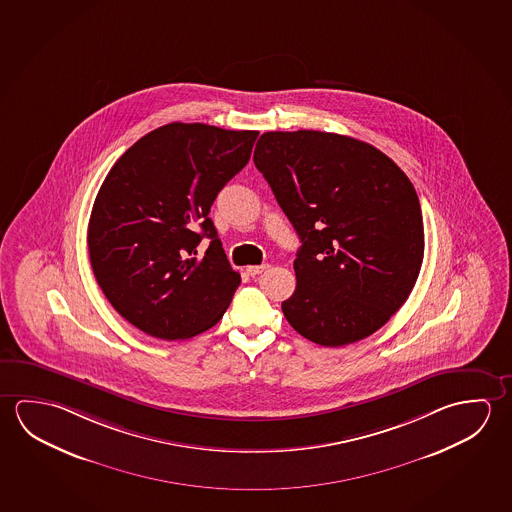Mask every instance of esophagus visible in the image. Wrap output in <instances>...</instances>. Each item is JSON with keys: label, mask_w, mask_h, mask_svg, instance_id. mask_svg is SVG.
I'll return each mask as SVG.
<instances>
[{"label": "esophagus", "mask_w": 512, "mask_h": 512, "mask_svg": "<svg viewBox=\"0 0 512 512\" xmlns=\"http://www.w3.org/2000/svg\"><path fill=\"white\" fill-rule=\"evenodd\" d=\"M268 268V264H260V266H248V268H246V273H248L250 277H257V275L264 273V271H266Z\"/></svg>", "instance_id": "obj_1"}]
</instances>
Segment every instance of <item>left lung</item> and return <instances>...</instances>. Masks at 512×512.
<instances>
[{
    "label": "left lung",
    "instance_id": "left-lung-1",
    "mask_svg": "<svg viewBox=\"0 0 512 512\" xmlns=\"http://www.w3.org/2000/svg\"><path fill=\"white\" fill-rule=\"evenodd\" d=\"M253 162L302 241L296 289L282 302L289 325L332 348L384 327L425 252L411 180L375 146L318 130L266 132Z\"/></svg>",
    "mask_w": 512,
    "mask_h": 512
}]
</instances>
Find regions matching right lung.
Wrapping results in <instances>:
<instances>
[{
    "label": "right lung",
    "mask_w": 512,
    "mask_h": 512,
    "mask_svg": "<svg viewBox=\"0 0 512 512\" xmlns=\"http://www.w3.org/2000/svg\"><path fill=\"white\" fill-rule=\"evenodd\" d=\"M255 130L169 123L119 157L94 200L87 244L94 277L119 314L148 336H198L223 318L241 275L209 218L248 164ZM211 239L203 258L195 246Z\"/></svg>",
    "instance_id": "obj_1"
}]
</instances>
